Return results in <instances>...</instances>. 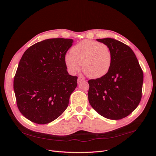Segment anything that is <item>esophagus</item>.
Listing matches in <instances>:
<instances>
[{
    "label": "esophagus",
    "mask_w": 156,
    "mask_h": 156,
    "mask_svg": "<svg viewBox=\"0 0 156 156\" xmlns=\"http://www.w3.org/2000/svg\"><path fill=\"white\" fill-rule=\"evenodd\" d=\"M84 81V80L82 77H78V84H80L81 82Z\"/></svg>",
    "instance_id": "34e87169"
}]
</instances>
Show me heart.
Returning a JSON list of instances; mask_svg holds the SVG:
<instances>
[{
    "mask_svg": "<svg viewBox=\"0 0 156 156\" xmlns=\"http://www.w3.org/2000/svg\"><path fill=\"white\" fill-rule=\"evenodd\" d=\"M65 63L69 72L75 74L82 63L83 72L90 78H99L110 70L113 62L112 52L107 44L96 41L84 40L66 54Z\"/></svg>",
    "mask_w": 156,
    "mask_h": 156,
    "instance_id": "1",
    "label": "heart"
}]
</instances>
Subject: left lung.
Masks as SVG:
<instances>
[{
	"label": "left lung",
	"mask_w": 156,
	"mask_h": 156,
	"mask_svg": "<svg viewBox=\"0 0 156 156\" xmlns=\"http://www.w3.org/2000/svg\"><path fill=\"white\" fill-rule=\"evenodd\" d=\"M110 47L113 62L104 76L88 81V100L102 117L120 120L129 115L140 102L143 72L132 49L112 38L97 39Z\"/></svg>",
	"instance_id": "8db88e82"
}]
</instances>
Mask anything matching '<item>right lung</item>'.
Masks as SVG:
<instances>
[{"label": "right lung", "mask_w": 156, "mask_h": 156, "mask_svg": "<svg viewBox=\"0 0 156 156\" xmlns=\"http://www.w3.org/2000/svg\"><path fill=\"white\" fill-rule=\"evenodd\" d=\"M72 39L53 38L37 42L22 56L13 81L20 112L29 120L47 124L67 108L77 86V76L69 74L64 57Z\"/></svg>", "instance_id": "right-lung-1"}]
</instances>
